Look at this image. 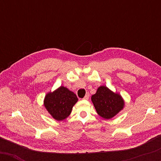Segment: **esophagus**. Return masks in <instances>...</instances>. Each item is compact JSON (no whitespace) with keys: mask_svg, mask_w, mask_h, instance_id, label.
I'll return each instance as SVG.
<instances>
[{"mask_svg":"<svg viewBox=\"0 0 161 161\" xmlns=\"http://www.w3.org/2000/svg\"><path fill=\"white\" fill-rule=\"evenodd\" d=\"M89 96H90V94H89V93H87V94H86V95H85L84 97H83V100H89Z\"/></svg>","mask_w":161,"mask_h":161,"instance_id":"34e87169","label":"esophagus"}]
</instances>
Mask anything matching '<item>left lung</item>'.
Instances as JSON below:
<instances>
[{"label": "left lung", "mask_w": 161, "mask_h": 161, "mask_svg": "<svg viewBox=\"0 0 161 161\" xmlns=\"http://www.w3.org/2000/svg\"><path fill=\"white\" fill-rule=\"evenodd\" d=\"M92 101L97 114L106 119L114 117L124 106L122 97L105 86L98 88L96 94L92 96Z\"/></svg>", "instance_id": "1"}]
</instances>
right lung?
<instances>
[{"label": "right lung", "mask_w": 161, "mask_h": 161, "mask_svg": "<svg viewBox=\"0 0 161 161\" xmlns=\"http://www.w3.org/2000/svg\"><path fill=\"white\" fill-rule=\"evenodd\" d=\"M77 101L75 94L66 87L61 86L45 96V106L55 119L61 121L69 116Z\"/></svg>", "instance_id": "right-lung-1"}]
</instances>
